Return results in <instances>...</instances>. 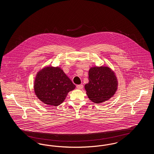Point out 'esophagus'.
I'll return each instance as SVG.
<instances>
[{
	"mask_svg": "<svg viewBox=\"0 0 154 154\" xmlns=\"http://www.w3.org/2000/svg\"><path fill=\"white\" fill-rule=\"evenodd\" d=\"M77 88H78L79 89H82L83 88V85L82 84L80 85H77Z\"/></svg>",
	"mask_w": 154,
	"mask_h": 154,
	"instance_id": "34e87169",
	"label": "esophagus"
}]
</instances>
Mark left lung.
I'll return each instance as SVG.
<instances>
[{"label":"left lung","instance_id":"8db88e82","mask_svg":"<svg viewBox=\"0 0 154 154\" xmlns=\"http://www.w3.org/2000/svg\"><path fill=\"white\" fill-rule=\"evenodd\" d=\"M89 82L84 86L88 98L102 103L111 98L118 89V81L114 72L108 66H94L88 72Z\"/></svg>","mask_w":154,"mask_h":154}]
</instances>
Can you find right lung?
<instances>
[{
    "instance_id": "obj_1",
    "label": "right lung",
    "mask_w": 154,
    "mask_h": 154,
    "mask_svg": "<svg viewBox=\"0 0 154 154\" xmlns=\"http://www.w3.org/2000/svg\"><path fill=\"white\" fill-rule=\"evenodd\" d=\"M33 87L40 101L47 105L58 106L63 102L75 85L60 67L50 66L37 73Z\"/></svg>"
}]
</instances>
